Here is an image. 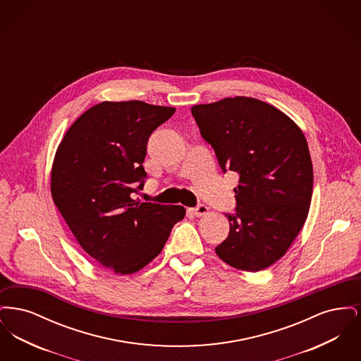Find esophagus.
Returning <instances> with one entry per match:
<instances>
[{"label":"esophagus","mask_w":361,"mask_h":361,"mask_svg":"<svg viewBox=\"0 0 361 361\" xmlns=\"http://www.w3.org/2000/svg\"><path fill=\"white\" fill-rule=\"evenodd\" d=\"M208 207L204 206V204H199L197 207H195V208H192V212H193V215H196V216H204L208 214Z\"/></svg>","instance_id":"1"}]
</instances>
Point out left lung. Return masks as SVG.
I'll list each match as a JSON object with an SVG mask.
<instances>
[{
	"instance_id": "8db88e82",
	"label": "left lung",
	"mask_w": 361,
	"mask_h": 361,
	"mask_svg": "<svg viewBox=\"0 0 361 361\" xmlns=\"http://www.w3.org/2000/svg\"><path fill=\"white\" fill-rule=\"evenodd\" d=\"M222 171L240 174L237 214L215 247L226 264L258 272L283 257L302 230L312 196V164L299 126L271 104L226 97L192 106Z\"/></svg>"
}]
</instances>
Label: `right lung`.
Listing matches in <instances>:
<instances>
[{"instance_id":"add662e5","label":"right lung","mask_w":361,"mask_h":361,"mask_svg":"<svg viewBox=\"0 0 361 361\" xmlns=\"http://www.w3.org/2000/svg\"><path fill=\"white\" fill-rule=\"evenodd\" d=\"M176 108L103 102L70 126L54 157L51 196L90 257L118 275H131L164 249L185 208L142 203V166L149 137Z\"/></svg>"}]
</instances>
